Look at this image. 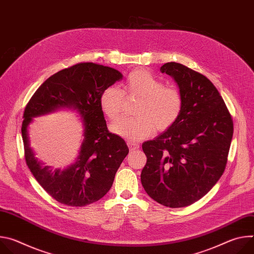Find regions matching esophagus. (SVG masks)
Wrapping results in <instances>:
<instances>
[{
    "mask_svg": "<svg viewBox=\"0 0 254 254\" xmlns=\"http://www.w3.org/2000/svg\"><path fill=\"white\" fill-rule=\"evenodd\" d=\"M127 146L130 148V150H136L139 148L138 142H136L134 140H127Z\"/></svg>",
    "mask_w": 254,
    "mask_h": 254,
    "instance_id": "esophagus-1",
    "label": "esophagus"
}]
</instances>
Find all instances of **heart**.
<instances>
[{
  "mask_svg": "<svg viewBox=\"0 0 254 254\" xmlns=\"http://www.w3.org/2000/svg\"><path fill=\"white\" fill-rule=\"evenodd\" d=\"M127 96L139 97L131 119H122L111 126L114 133L128 140H139L150 136L155 128L158 132L170 129L183 111L181 92L153 75L151 72L136 69L128 74L125 83ZM125 96L115 86L106 87L100 94L99 107L102 114L116 121L122 113Z\"/></svg>",
  "mask_w": 254,
  "mask_h": 254,
  "instance_id": "1",
  "label": "heart"
}]
</instances>
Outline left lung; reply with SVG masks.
I'll list each match as a JSON object with an SVG mask.
<instances>
[{
  "label": "left lung",
  "mask_w": 254,
  "mask_h": 254,
  "mask_svg": "<svg viewBox=\"0 0 254 254\" xmlns=\"http://www.w3.org/2000/svg\"><path fill=\"white\" fill-rule=\"evenodd\" d=\"M183 97L178 122L142 143L147 164L143 189L171 208L189 206L205 196L223 175L233 135V121L219 91L199 72L177 62L161 67Z\"/></svg>",
  "instance_id": "obj_1"
}]
</instances>
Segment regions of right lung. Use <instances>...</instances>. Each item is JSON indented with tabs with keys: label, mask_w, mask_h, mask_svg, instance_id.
<instances>
[{
	"label": "right lung",
	"mask_w": 254,
	"mask_h": 254,
	"mask_svg": "<svg viewBox=\"0 0 254 254\" xmlns=\"http://www.w3.org/2000/svg\"><path fill=\"white\" fill-rule=\"evenodd\" d=\"M121 79L123 74L114 68L77 63L44 81L25 107L21 130L26 164L42 188L61 204L82 207L101 199L112 188L116 173L128 154L124 138L108 131L99 107L101 92ZM61 107L79 111L85 138L78 161L63 171H52L33 158L26 128L32 117Z\"/></svg>",
	"instance_id": "1"
}]
</instances>
